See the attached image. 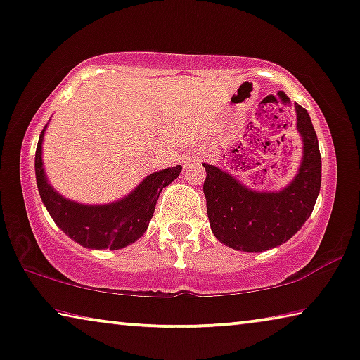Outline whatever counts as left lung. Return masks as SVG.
<instances>
[{"label": "left lung", "mask_w": 360, "mask_h": 360, "mask_svg": "<svg viewBox=\"0 0 360 360\" xmlns=\"http://www.w3.org/2000/svg\"><path fill=\"white\" fill-rule=\"evenodd\" d=\"M297 129L304 158L295 179L281 191H253L231 174L202 164V191L211 231L219 242L240 252L258 253L288 242L310 217L321 185L319 138L309 112L297 105Z\"/></svg>", "instance_id": "8db88e82"}]
</instances>
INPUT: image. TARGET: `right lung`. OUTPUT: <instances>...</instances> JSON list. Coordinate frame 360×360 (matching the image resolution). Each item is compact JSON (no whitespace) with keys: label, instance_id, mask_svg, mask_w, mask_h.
I'll use <instances>...</instances> for the list:
<instances>
[{"label":"right lung","instance_id":"obj_1","mask_svg":"<svg viewBox=\"0 0 360 360\" xmlns=\"http://www.w3.org/2000/svg\"><path fill=\"white\" fill-rule=\"evenodd\" d=\"M45 128L41 129L35 150V179L41 201L56 226L87 248L118 250L136 242L149 226L160 191L180 175L181 165L154 172L120 201L102 206L79 205L58 195L46 181L41 164Z\"/></svg>","mask_w":360,"mask_h":360}]
</instances>
